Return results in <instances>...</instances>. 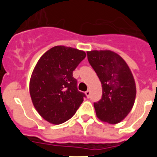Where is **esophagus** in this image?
Masks as SVG:
<instances>
[{
  "mask_svg": "<svg viewBox=\"0 0 157 157\" xmlns=\"http://www.w3.org/2000/svg\"><path fill=\"white\" fill-rule=\"evenodd\" d=\"M85 94L86 95V97L87 98H90V90H87V91H86L85 92Z\"/></svg>",
  "mask_w": 157,
  "mask_h": 157,
  "instance_id": "1",
  "label": "esophagus"
}]
</instances>
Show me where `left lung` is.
<instances>
[{"mask_svg":"<svg viewBox=\"0 0 157 157\" xmlns=\"http://www.w3.org/2000/svg\"><path fill=\"white\" fill-rule=\"evenodd\" d=\"M89 63L102 86V98L94 104L99 120L116 124L124 120L134 106L136 85L125 60L111 50L87 52Z\"/></svg>","mask_w":157,"mask_h":157,"instance_id":"obj_1","label":"left lung"}]
</instances>
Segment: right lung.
Returning a JSON list of instances; mask_svg holds the SVG:
<instances>
[{
	"instance_id": "1",
	"label": "right lung",
	"mask_w": 157,
	"mask_h": 157,
	"mask_svg": "<svg viewBox=\"0 0 157 157\" xmlns=\"http://www.w3.org/2000/svg\"><path fill=\"white\" fill-rule=\"evenodd\" d=\"M84 51L57 45L43 54L32 72L30 94L40 116L52 124L70 120L86 95L77 89L73 71L86 57Z\"/></svg>"
}]
</instances>
